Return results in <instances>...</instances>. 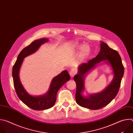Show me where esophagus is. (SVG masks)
I'll list each match as a JSON object with an SVG mask.
<instances>
[{
	"mask_svg": "<svg viewBox=\"0 0 133 133\" xmlns=\"http://www.w3.org/2000/svg\"><path fill=\"white\" fill-rule=\"evenodd\" d=\"M76 73H77V72L75 69H72L69 71V75H70L71 77H73L76 74Z\"/></svg>",
	"mask_w": 133,
	"mask_h": 133,
	"instance_id": "obj_1",
	"label": "esophagus"
}]
</instances>
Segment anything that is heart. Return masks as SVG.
I'll return each mask as SVG.
<instances>
[{
    "mask_svg": "<svg viewBox=\"0 0 133 133\" xmlns=\"http://www.w3.org/2000/svg\"><path fill=\"white\" fill-rule=\"evenodd\" d=\"M70 48L71 49H78L79 48H80V46H79V45L77 43H75V44H72ZM90 47L89 45H84L82 47V50H81V54L82 55H87L88 54L89 52H90Z\"/></svg>",
    "mask_w": 133,
    "mask_h": 133,
    "instance_id": "heart-1",
    "label": "heart"
}]
</instances>
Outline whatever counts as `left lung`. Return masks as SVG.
<instances>
[{
    "label": "left lung",
    "mask_w": 133,
    "mask_h": 133,
    "mask_svg": "<svg viewBox=\"0 0 133 133\" xmlns=\"http://www.w3.org/2000/svg\"><path fill=\"white\" fill-rule=\"evenodd\" d=\"M105 61L112 67L115 76L112 83L100 93L84 97L82 92L84 90V79L86 73L93 68L96 64ZM124 72V67L118 52L110 48L106 43L101 42V50L95 58L89 60L87 63H83L78 66V74L74 80L76 84V102L82 107L90 109H101L109 104L118 92L122 79Z\"/></svg>",
    "instance_id": "1"
}]
</instances>
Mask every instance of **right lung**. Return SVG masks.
Segmentation results:
<instances>
[{"instance_id":"1","label":"right lung","mask_w":133,"mask_h":133,"mask_svg":"<svg viewBox=\"0 0 133 133\" xmlns=\"http://www.w3.org/2000/svg\"><path fill=\"white\" fill-rule=\"evenodd\" d=\"M48 41L47 38H42L32 42L21 51L12 68L14 85L18 97L27 106L37 110L47 109L52 107L56 102L58 90L66 82L70 80V76L67 70L63 71L52 79L47 93L38 96L30 95L23 86L19 72L24 58L36 51L42 44Z\"/></svg>"}]
</instances>
